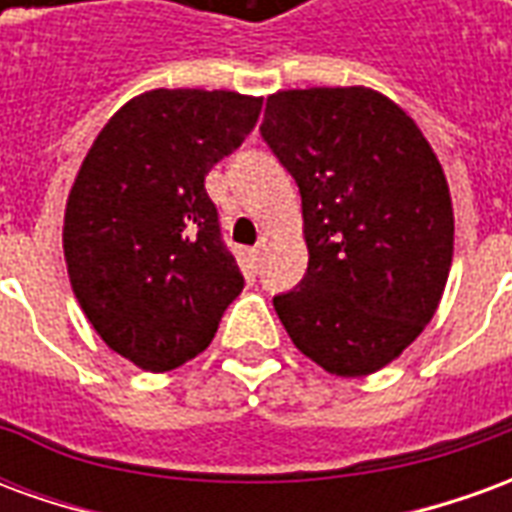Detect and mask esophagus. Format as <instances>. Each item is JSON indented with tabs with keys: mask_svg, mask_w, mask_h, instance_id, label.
<instances>
[{
	"mask_svg": "<svg viewBox=\"0 0 512 512\" xmlns=\"http://www.w3.org/2000/svg\"><path fill=\"white\" fill-rule=\"evenodd\" d=\"M266 246H268V238L266 235H260V238H257V244L252 246V260H263V255H266Z\"/></svg>",
	"mask_w": 512,
	"mask_h": 512,
	"instance_id": "1",
	"label": "esophagus"
}]
</instances>
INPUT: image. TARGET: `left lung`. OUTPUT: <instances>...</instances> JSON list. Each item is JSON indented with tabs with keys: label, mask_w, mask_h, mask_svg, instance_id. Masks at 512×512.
Wrapping results in <instances>:
<instances>
[{
	"label": "left lung",
	"mask_w": 512,
	"mask_h": 512,
	"mask_svg": "<svg viewBox=\"0 0 512 512\" xmlns=\"http://www.w3.org/2000/svg\"><path fill=\"white\" fill-rule=\"evenodd\" d=\"M260 134L301 191L310 252L274 310L301 354L370 376L417 340L452 266L450 186L425 134L370 87L268 95Z\"/></svg>",
	"instance_id": "1"
}]
</instances>
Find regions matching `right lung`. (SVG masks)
I'll use <instances>...</instances> for the list:
<instances>
[{
    "instance_id": "obj_1",
    "label": "right lung",
    "mask_w": 512,
    "mask_h": 512,
    "mask_svg": "<svg viewBox=\"0 0 512 512\" xmlns=\"http://www.w3.org/2000/svg\"><path fill=\"white\" fill-rule=\"evenodd\" d=\"M260 106L230 90L136 95L73 180L62 224L71 288L101 340L142 370L202 354L244 290L205 175L244 142Z\"/></svg>"
}]
</instances>
